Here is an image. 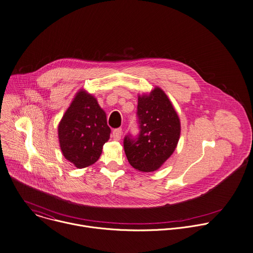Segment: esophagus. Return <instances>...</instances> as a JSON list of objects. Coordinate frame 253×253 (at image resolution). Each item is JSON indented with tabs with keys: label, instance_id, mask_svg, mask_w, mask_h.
Masks as SVG:
<instances>
[{
	"label": "esophagus",
	"instance_id": "34e87169",
	"mask_svg": "<svg viewBox=\"0 0 253 253\" xmlns=\"http://www.w3.org/2000/svg\"><path fill=\"white\" fill-rule=\"evenodd\" d=\"M121 136H122V129L121 128H117V129L113 130L112 137H113L114 140H120Z\"/></svg>",
	"mask_w": 253,
	"mask_h": 253
}]
</instances>
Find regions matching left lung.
<instances>
[{
  "mask_svg": "<svg viewBox=\"0 0 253 253\" xmlns=\"http://www.w3.org/2000/svg\"><path fill=\"white\" fill-rule=\"evenodd\" d=\"M139 133H128L124 151L132 167L142 172L157 170L174 152L180 136L179 117L166 94L158 87L138 97Z\"/></svg>",
  "mask_w": 253,
  "mask_h": 253,
  "instance_id": "left-lung-1",
  "label": "left lung"
}]
</instances>
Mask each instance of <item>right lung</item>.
I'll list each match as a JSON object with an SVG mask.
<instances>
[{"instance_id": "obj_1", "label": "right lung", "mask_w": 253, "mask_h": 253, "mask_svg": "<svg viewBox=\"0 0 253 253\" xmlns=\"http://www.w3.org/2000/svg\"><path fill=\"white\" fill-rule=\"evenodd\" d=\"M110 133L105 112L85 91L77 93L58 127L62 153L77 168L88 167L99 159Z\"/></svg>"}]
</instances>
